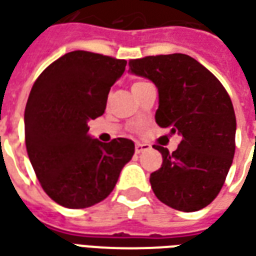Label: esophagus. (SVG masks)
I'll return each instance as SVG.
<instances>
[{
  "instance_id": "obj_1",
  "label": "esophagus",
  "mask_w": 256,
  "mask_h": 256,
  "mask_svg": "<svg viewBox=\"0 0 256 256\" xmlns=\"http://www.w3.org/2000/svg\"><path fill=\"white\" fill-rule=\"evenodd\" d=\"M146 150H150V146H146V144H140V142L136 144V152L137 154L142 152V151H146Z\"/></svg>"
}]
</instances>
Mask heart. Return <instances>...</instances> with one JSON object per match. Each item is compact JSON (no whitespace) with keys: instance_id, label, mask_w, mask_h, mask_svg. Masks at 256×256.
I'll return each mask as SVG.
<instances>
[{"instance_id":"heart-1","label":"heart","mask_w":256,"mask_h":256,"mask_svg":"<svg viewBox=\"0 0 256 256\" xmlns=\"http://www.w3.org/2000/svg\"><path fill=\"white\" fill-rule=\"evenodd\" d=\"M144 84H146V83H144V82H136V83H133V84H132V91L138 90V88H140V87H142Z\"/></svg>"}]
</instances>
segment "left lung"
<instances>
[{
  "mask_svg": "<svg viewBox=\"0 0 256 256\" xmlns=\"http://www.w3.org/2000/svg\"><path fill=\"white\" fill-rule=\"evenodd\" d=\"M128 66L158 88L156 123L182 136L172 154L154 146L164 159L150 178L155 196L183 212L205 208L222 190L236 150V115L228 91L186 54L132 60Z\"/></svg>",
  "mask_w": 256,
  "mask_h": 256,
  "instance_id": "8db88e82",
  "label": "left lung"
}]
</instances>
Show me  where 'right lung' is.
<instances>
[{
    "label": "right lung",
    "mask_w": 256,
    "mask_h": 256,
    "mask_svg": "<svg viewBox=\"0 0 256 256\" xmlns=\"http://www.w3.org/2000/svg\"><path fill=\"white\" fill-rule=\"evenodd\" d=\"M126 60L72 51L52 62L32 87L24 110V140L32 166L48 196L65 208L101 202L115 188L134 142H101L87 123L105 112Z\"/></svg>",
    "instance_id": "right-lung-1"
}]
</instances>
